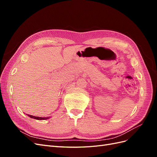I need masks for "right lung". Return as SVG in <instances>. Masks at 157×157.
<instances>
[{
    "label": "right lung",
    "mask_w": 157,
    "mask_h": 157,
    "mask_svg": "<svg viewBox=\"0 0 157 157\" xmlns=\"http://www.w3.org/2000/svg\"><path fill=\"white\" fill-rule=\"evenodd\" d=\"M28 116L32 118H35V119H36V120H45V119H47V118H49V117H48V118H43V117H35V116H32V115H28Z\"/></svg>",
    "instance_id": "add662e5"
}]
</instances>
